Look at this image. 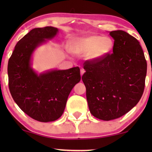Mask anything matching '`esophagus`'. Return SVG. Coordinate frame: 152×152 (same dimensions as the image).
<instances>
[{"label": "esophagus", "mask_w": 152, "mask_h": 152, "mask_svg": "<svg viewBox=\"0 0 152 152\" xmlns=\"http://www.w3.org/2000/svg\"><path fill=\"white\" fill-rule=\"evenodd\" d=\"M85 72V70L84 69V68H82V69L80 70V73H81V76L83 75V74H84Z\"/></svg>", "instance_id": "1"}]
</instances>
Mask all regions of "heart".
Listing matches in <instances>:
<instances>
[{"label": "heart", "instance_id": "obj_1", "mask_svg": "<svg viewBox=\"0 0 152 152\" xmlns=\"http://www.w3.org/2000/svg\"><path fill=\"white\" fill-rule=\"evenodd\" d=\"M113 47V41L111 38L95 34L72 39L68 44L70 53L76 55L85 54L86 59L91 61L104 58L112 50Z\"/></svg>", "mask_w": 152, "mask_h": 152}]
</instances>
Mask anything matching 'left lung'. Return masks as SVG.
Returning <instances> with one entry per match:
<instances>
[{"instance_id": "1", "label": "left lung", "mask_w": 152, "mask_h": 152, "mask_svg": "<svg viewBox=\"0 0 152 152\" xmlns=\"http://www.w3.org/2000/svg\"><path fill=\"white\" fill-rule=\"evenodd\" d=\"M109 34L114 39L113 53L98 61H86L82 77L91 113L106 121L121 117L138 104L147 74L139 41L122 30Z\"/></svg>"}]
</instances>
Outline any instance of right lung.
I'll list each match as a JSON object with an SVG mask.
<instances>
[{"label":"right lung","instance_id":"add662e5","mask_svg":"<svg viewBox=\"0 0 152 152\" xmlns=\"http://www.w3.org/2000/svg\"><path fill=\"white\" fill-rule=\"evenodd\" d=\"M48 26L32 29L16 43L7 66L9 88L20 109L39 122L55 121L65 109L70 91L81 80L79 67L37 74L31 67L35 49L57 35Z\"/></svg>","mask_w":152,"mask_h":152}]
</instances>
